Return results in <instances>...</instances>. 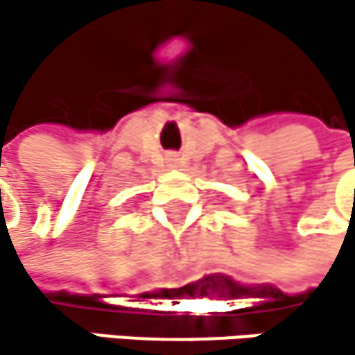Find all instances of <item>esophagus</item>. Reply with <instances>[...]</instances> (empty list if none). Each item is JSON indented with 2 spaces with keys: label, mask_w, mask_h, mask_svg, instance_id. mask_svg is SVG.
Returning a JSON list of instances; mask_svg holds the SVG:
<instances>
[{
  "label": "esophagus",
  "mask_w": 355,
  "mask_h": 355,
  "mask_svg": "<svg viewBox=\"0 0 355 355\" xmlns=\"http://www.w3.org/2000/svg\"><path fill=\"white\" fill-rule=\"evenodd\" d=\"M179 164H181L179 155H170V157H168V166H170V168H179Z\"/></svg>",
  "instance_id": "esophagus-1"
}]
</instances>
